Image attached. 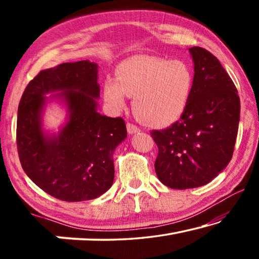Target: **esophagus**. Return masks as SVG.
Returning <instances> with one entry per match:
<instances>
[{
    "label": "esophagus",
    "instance_id": "1",
    "mask_svg": "<svg viewBox=\"0 0 259 259\" xmlns=\"http://www.w3.org/2000/svg\"><path fill=\"white\" fill-rule=\"evenodd\" d=\"M126 130H128V133H129V134L133 135V134H137V133H139V131H140V128H138L137 125H135L134 123H130V122H129V123H126Z\"/></svg>",
    "mask_w": 259,
    "mask_h": 259
}]
</instances>
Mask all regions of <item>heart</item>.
<instances>
[{"label":"heart","instance_id":"heart-1","mask_svg":"<svg viewBox=\"0 0 259 259\" xmlns=\"http://www.w3.org/2000/svg\"><path fill=\"white\" fill-rule=\"evenodd\" d=\"M194 75L183 60L137 56L117 66L115 80L104 82V98L113 111L126 106L125 96L134 98L136 116L152 126H166L181 119L190 102Z\"/></svg>","mask_w":259,"mask_h":259}]
</instances>
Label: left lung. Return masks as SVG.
I'll return each instance as SVG.
<instances>
[{
    "label": "left lung",
    "mask_w": 259,
    "mask_h": 259,
    "mask_svg": "<svg viewBox=\"0 0 259 259\" xmlns=\"http://www.w3.org/2000/svg\"><path fill=\"white\" fill-rule=\"evenodd\" d=\"M194 87L181 119L166 129L152 130L159 148L157 178L174 190L205 185L229 164L240 120L238 90L211 52L190 48Z\"/></svg>",
    "instance_id": "left-lung-1"
}]
</instances>
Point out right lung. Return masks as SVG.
<instances>
[{"label": "right lung", "mask_w": 259, "mask_h": 259, "mask_svg": "<svg viewBox=\"0 0 259 259\" xmlns=\"http://www.w3.org/2000/svg\"><path fill=\"white\" fill-rule=\"evenodd\" d=\"M97 65L89 60L45 69L21 96L17 119V150L34 184L56 199L75 202L104 194L114 181L113 153L126 137L122 117L97 112ZM52 91L67 100L70 120L57 138H46L39 114L44 95Z\"/></svg>", "instance_id": "1"}]
</instances>
